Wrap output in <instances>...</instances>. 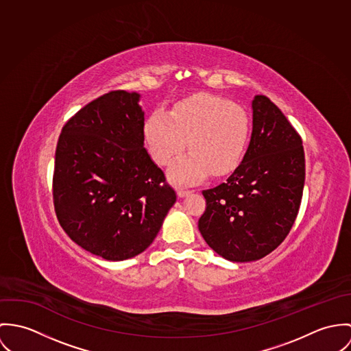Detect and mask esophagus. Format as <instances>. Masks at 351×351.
I'll return each mask as SVG.
<instances>
[{"mask_svg":"<svg viewBox=\"0 0 351 351\" xmlns=\"http://www.w3.org/2000/svg\"><path fill=\"white\" fill-rule=\"evenodd\" d=\"M193 191L191 190H186V189H179L178 190V196L179 197H186V196H189V195L191 194Z\"/></svg>","mask_w":351,"mask_h":351,"instance_id":"obj_1","label":"esophagus"}]
</instances>
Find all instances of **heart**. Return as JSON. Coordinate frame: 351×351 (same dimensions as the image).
I'll list each match as a JSON object with an SVG mask.
<instances>
[{"label": "heart", "instance_id": "heart-1", "mask_svg": "<svg viewBox=\"0 0 351 351\" xmlns=\"http://www.w3.org/2000/svg\"><path fill=\"white\" fill-rule=\"evenodd\" d=\"M144 134L154 160L164 165L186 144L191 152L178 157L169 176L179 183L232 172L241 161L249 138V117L230 101L199 94L178 102L169 112L155 110L147 118Z\"/></svg>", "mask_w": 351, "mask_h": 351}]
</instances>
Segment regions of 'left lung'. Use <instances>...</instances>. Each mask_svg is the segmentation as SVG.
<instances>
[{"mask_svg": "<svg viewBox=\"0 0 351 351\" xmlns=\"http://www.w3.org/2000/svg\"><path fill=\"white\" fill-rule=\"evenodd\" d=\"M250 143L233 173L204 190L197 222L207 245L233 263L257 261L273 252L298 217L306 179L302 138L265 95L252 101Z\"/></svg>", "mask_w": 351, "mask_h": 351, "instance_id": "1", "label": "left lung"}]
</instances>
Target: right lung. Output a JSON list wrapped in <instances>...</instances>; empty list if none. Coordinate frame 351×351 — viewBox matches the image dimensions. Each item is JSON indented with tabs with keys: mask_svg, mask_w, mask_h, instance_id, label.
Returning a JSON list of instances; mask_svg holds the SVG:
<instances>
[{
	"mask_svg": "<svg viewBox=\"0 0 351 351\" xmlns=\"http://www.w3.org/2000/svg\"><path fill=\"white\" fill-rule=\"evenodd\" d=\"M141 95L110 91L63 126L53 172L60 226L84 250L109 261L143 253L176 202L144 148Z\"/></svg>",
	"mask_w": 351,
	"mask_h": 351,
	"instance_id": "obj_1",
	"label": "right lung"
}]
</instances>
